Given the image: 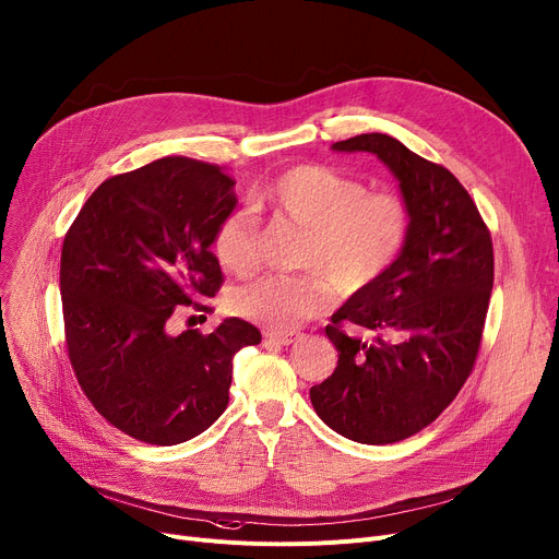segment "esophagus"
<instances>
[{
	"label": "esophagus",
	"instance_id": "1",
	"mask_svg": "<svg viewBox=\"0 0 559 559\" xmlns=\"http://www.w3.org/2000/svg\"><path fill=\"white\" fill-rule=\"evenodd\" d=\"M301 337H304L301 331H272V333H264L266 343H276V345H283V347L299 343Z\"/></svg>",
	"mask_w": 559,
	"mask_h": 559
}]
</instances>
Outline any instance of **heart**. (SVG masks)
<instances>
[{
  "label": "heart",
  "instance_id": "obj_1",
  "mask_svg": "<svg viewBox=\"0 0 559 559\" xmlns=\"http://www.w3.org/2000/svg\"><path fill=\"white\" fill-rule=\"evenodd\" d=\"M260 205L308 230L299 264L306 274H274L239 287L235 312L272 326L293 329L318 314L331 297L374 285L400 260L411 212L388 191H368L356 178L320 164H301L260 191ZM214 253L228 272L249 276L260 264V226L249 210H233L216 226Z\"/></svg>",
  "mask_w": 559,
  "mask_h": 559
}]
</instances>
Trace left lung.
Returning <instances> with one entry per match:
<instances>
[{
	"instance_id": "1",
	"label": "left lung",
	"mask_w": 559,
	"mask_h": 559,
	"mask_svg": "<svg viewBox=\"0 0 559 559\" xmlns=\"http://www.w3.org/2000/svg\"><path fill=\"white\" fill-rule=\"evenodd\" d=\"M331 148L377 155L411 212L400 260L333 312L326 335L337 366L310 388L314 411L333 431L385 445L439 418L473 372L493 287L491 233L448 168L397 139L372 132ZM343 323L376 337L349 336Z\"/></svg>"
}]
</instances>
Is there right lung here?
I'll list each match as a JSON object with an SVG mask.
<instances>
[{"mask_svg":"<svg viewBox=\"0 0 559 559\" xmlns=\"http://www.w3.org/2000/svg\"><path fill=\"white\" fill-rule=\"evenodd\" d=\"M222 166L162 157L105 180L61 249L66 345L82 391L116 429L151 445H178L228 406L233 356L260 331L228 318L212 333L168 322L224 283L214 233L235 210Z\"/></svg>","mask_w":559,"mask_h":559,"instance_id":"right-lung-1","label":"right lung"}]
</instances>
